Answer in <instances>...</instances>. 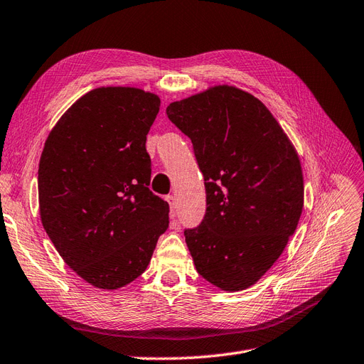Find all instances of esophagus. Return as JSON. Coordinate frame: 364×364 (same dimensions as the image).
<instances>
[{"mask_svg":"<svg viewBox=\"0 0 364 364\" xmlns=\"http://www.w3.org/2000/svg\"><path fill=\"white\" fill-rule=\"evenodd\" d=\"M167 202H168V205H170V208H171L173 217H176V208H178V203H176V197H174L173 194L167 196Z\"/></svg>","mask_w":364,"mask_h":364,"instance_id":"34e87169","label":"esophagus"}]
</instances>
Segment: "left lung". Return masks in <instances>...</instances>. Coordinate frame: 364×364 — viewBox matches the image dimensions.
Listing matches in <instances>:
<instances>
[{"label": "left lung", "instance_id": "1", "mask_svg": "<svg viewBox=\"0 0 364 364\" xmlns=\"http://www.w3.org/2000/svg\"><path fill=\"white\" fill-rule=\"evenodd\" d=\"M193 142L206 211L183 230L196 270L226 291L250 287L279 258L304 206L301 162L258 98L215 86L167 107Z\"/></svg>", "mask_w": 364, "mask_h": 364}]
</instances>
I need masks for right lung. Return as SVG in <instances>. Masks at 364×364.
I'll return each mask as SVG.
<instances>
[{
	"mask_svg": "<svg viewBox=\"0 0 364 364\" xmlns=\"http://www.w3.org/2000/svg\"><path fill=\"white\" fill-rule=\"evenodd\" d=\"M159 97L98 87L79 98L46 141L38 171L43 229L94 287L115 290L144 272L168 229V203L149 188L147 134Z\"/></svg>",
	"mask_w": 364,
	"mask_h": 364,
	"instance_id": "obj_1",
	"label": "right lung"
}]
</instances>
